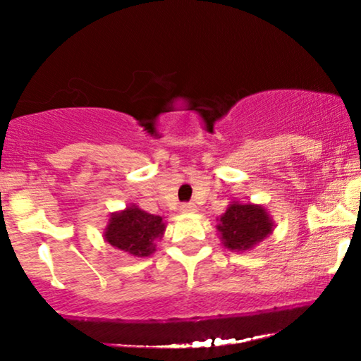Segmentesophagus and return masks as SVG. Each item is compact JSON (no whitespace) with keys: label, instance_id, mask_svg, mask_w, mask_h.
<instances>
[{"label":"esophagus","instance_id":"34e87169","mask_svg":"<svg viewBox=\"0 0 361 361\" xmlns=\"http://www.w3.org/2000/svg\"><path fill=\"white\" fill-rule=\"evenodd\" d=\"M195 210H197V207H195V204H192V202H187V204L180 205L182 214H194Z\"/></svg>","mask_w":361,"mask_h":361}]
</instances>
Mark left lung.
I'll return each instance as SVG.
<instances>
[{"label": "left lung", "mask_w": 361, "mask_h": 361, "mask_svg": "<svg viewBox=\"0 0 361 361\" xmlns=\"http://www.w3.org/2000/svg\"><path fill=\"white\" fill-rule=\"evenodd\" d=\"M274 224L263 205L231 202L219 219L221 243L231 251H246L273 233Z\"/></svg>", "instance_id": "1"}]
</instances>
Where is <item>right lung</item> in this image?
Wrapping results in <instances>:
<instances>
[{"mask_svg":"<svg viewBox=\"0 0 361 361\" xmlns=\"http://www.w3.org/2000/svg\"><path fill=\"white\" fill-rule=\"evenodd\" d=\"M162 216L147 214L140 207L130 205L111 214L105 228V241L131 256H149L156 251V241L164 235Z\"/></svg>","mask_w":361,"mask_h":361,"instance_id":"right-lung-1","label":"right lung"}]
</instances>
